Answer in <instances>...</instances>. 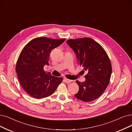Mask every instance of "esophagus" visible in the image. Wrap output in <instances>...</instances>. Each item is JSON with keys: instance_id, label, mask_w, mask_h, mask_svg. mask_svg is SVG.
Segmentation results:
<instances>
[{"instance_id": "34e87169", "label": "esophagus", "mask_w": 132, "mask_h": 132, "mask_svg": "<svg viewBox=\"0 0 132 132\" xmlns=\"http://www.w3.org/2000/svg\"><path fill=\"white\" fill-rule=\"evenodd\" d=\"M64 81L65 83H70L72 81H71V80H69V79L64 78Z\"/></svg>"}]
</instances>
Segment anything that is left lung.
<instances>
[{
    "instance_id": "8db88e82",
    "label": "left lung",
    "mask_w": 132,
    "mask_h": 132,
    "mask_svg": "<svg viewBox=\"0 0 132 132\" xmlns=\"http://www.w3.org/2000/svg\"><path fill=\"white\" fill-rule=\"evenodd\" d=\"M66 42L75 52L78 64L87 72L85 81H76L79 90L75 96L84 102L92 101L101 95L109 83L110 60L102 47L90 38L71 39Z\"/></svg>"
}]
</instances>
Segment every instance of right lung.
Segmentation results:
<instances>
[{
    "mask_svg": "<svg viewBox=\"0 0 132 132\" xmlns=\"http://www.w3.org/2000/svg\"><path fill=\"white\" fill-rule=\"evenodd\" d=\"M65 39L38 37L25 45L18 59L15 71L21 86L31 97L40 99L55 91L62 77L52 76L44 70L49 65L51 50L62 44Z\"/></svg>",
    "mask_w": 132,
    "mask_h": 132,
    "instance_id": "1",
    "label": "right lung"
}]
</instances>
